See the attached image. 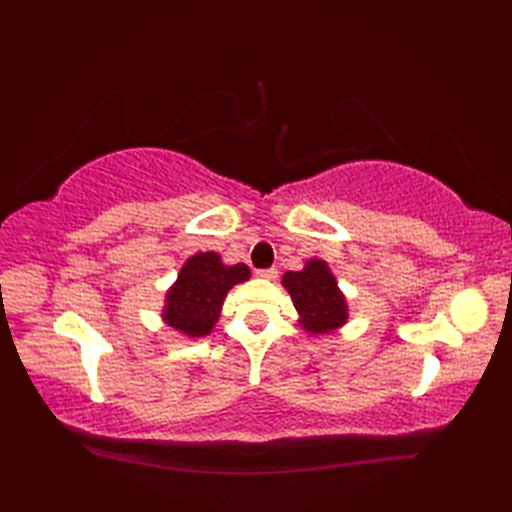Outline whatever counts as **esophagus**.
<instances>
[{"label":"esophagus","mask_w":512,"mask_h":512,"mask_svg":"<svg viewBox=\"0 0 512 512\" xmlns=\"http://www.w3.org/2000/svg\"><path fill=\"white\" fill-rule=\"evenodd\" d=\"M257 277H262V279H277V268H262V270H257L255 273Z\"/></svg>","instance_id":"1"}]
</instances>
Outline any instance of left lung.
Returning a JSON list of instances; mask_svg holds the SVG:
<instances>
[{"instance_id": "left-lung-1", "label": "left lung", "mask_w": 512, "mask_h": 512, "mask_svg": "<svg viewBox=\"0 0 512 512\" xmlns=\"http://www.w3.org/2000/svg\"><path fill=\"white\" fill-rule=\"evenodd\" d=\"M284 286L310 332L321 334L345 323V299L336 288L334 275L321 259H312L299 273L290 270L284 275Z\"/></svg>"}]
</instances>
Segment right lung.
Listing matches in <instances>:
<instances>
[{
  "mask_svg": "<svg viewBox=\"0 0 512 512\" xmlns=\"http://www.w3.org/2000/svg\"><path fill=\"white\" fill-rule=\"evenodd\" d=\"M248 277L250 270L246 264L224 266L220 255L215 253L193 255L182 266L176 286L169 290L162 317L173 328L189 336L209 334L215 321L220 319L226 292Z\"/></svg>",
  "mask_w": 512,
  "mask_h": 512,
  "instance_id": "1",
  "label": "right lung"
}]
</instances>
